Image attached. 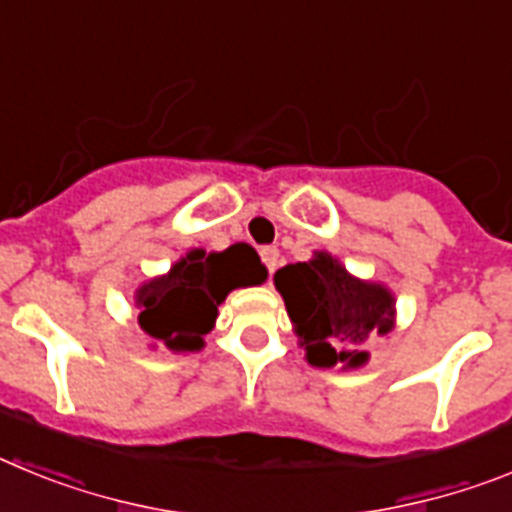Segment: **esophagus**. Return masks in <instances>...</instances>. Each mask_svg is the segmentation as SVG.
Segmentation results:
<instances>
[{"label":"esophagus","mask_w":512,"mask_h":512,"mask_svg":"<svg viewBox=\"0 0 512 512\" xmlns=\"http://www.w3.org/2000/svg\"><path fill=\"white\" fill-rule=\"evenodd\" d=\"M259 253H261V261H264V266L269 269V274H274V269H277V264H279V248L264 246Z\"/></svg>","instance_id":"obj_1"}]
</instances>
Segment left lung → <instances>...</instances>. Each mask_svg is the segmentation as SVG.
Masks as SVG:
<instances>
[{"mask_svg":"<svg viewBox=\"0 0 512 512\" xmlns=\"http://www.w3.org/2000/svg\"><path fill=\"white\" fill-rule=\"evenodd\" d=\"M289 318L312 366H359L369 356L354 348L372 330L390 333L395 300L384 287L348 277V271L318 253L312 261L289 264L274 274Z\"/></svg>","mask_w":512,"mask_h":512,"instance_id":"left-lung-1","label":"left lung"}]
</instances>
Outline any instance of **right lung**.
<instances>
[{"mask_svg": "<svg viewBox=\"0 0 512 512\" xmlns=\"http://www.w3.org/2000/svg\"><path fill=\"white\" fill-rule=\"evenodd\" d=\"M266 279V269L251 246L235 243L223 253L192 251L171 266L166 277L143 284L135 295L140 328L171 351H200L210 333L217 305L230 289Z\"/></svg>", "mask_w": 512, "mask_h": 512, "instance_id": "right-lung-1", "label": "right lung"}]
</instances>
